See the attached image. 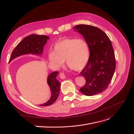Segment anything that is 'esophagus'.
<instances>
[{
	"mask_svg": "<svg viewBox=\"0 0 134 134\" xmlns=\"http://www.w3.org/2000/svg\"><path fill=\"white\" fill-rule=\"evenodd\" d=\"M59 77L61 79H65V77H66L65 75H64V73H63V72L60 73Z\"/></svg>",
	"mask_w": 134,
	"mask_h": 134,
	"instance_id": "esophagus-1",
	"label": "esophagus"
}]
</instances>
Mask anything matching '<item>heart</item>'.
Masks as SVG:
<instances>
[{"label":"heart","instance_id":"obj_1","mask_svg":"<svg viewBox=\"0 0 134 134\" xmlns=\"http://www.w3.org/2000/svg\"><path fill=\"white\" fill-rule=\"evenodd\" d=\"M90 54L89 46L83 39L66 38L56 43L48 58L50 62L58 68L66 61L68 68L80 71L87 64Z\"/></svg>","mask_w":134,"mask_h":134}]
</instances>
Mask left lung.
Wrapping results in <instances>:
<instances>
[{"label": "left lung", "instance_id": "1", "mask_svg": "<svg viewBox=\"0 0 134 134\" xmlns=\"http://www.w3.org/2000/svg\"><path fill=\"white\" fill-rule=\"evenodd\" d=\"M74 29L85 38L90 52L88 61L80 72L86 80L80 91L86 96L101 93L110 84L116 68L112 43L104 32L92 25L80 24Z\"/></svg>", "mask_w": 134, "mask_h": 134}]
</instances>
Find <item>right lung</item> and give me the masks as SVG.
<instances>
[{"instance_id":"right-lung-1","label":"right lung","mask_w":134,"mask_h":134,"mask_svg":"<svg viewBox=\"0 0 134 134\" xmlns=\"http://www.w3.org/2000/svg\"><path fill=\"white\" fill-rule=\"evenodd\" d=\"M48 39L49 37L48 36L38 35V34H31L24 38L13 51L9 59V62L23 54H42L43 51V47ZM58 74V72L55 71L51 73L48 76L47 78V83L51 89V96L48 101L40 106H49L53 104L57 100L59 96L60 87H61L59 81L57 79Z\"/></svg>"}]
</instances>
